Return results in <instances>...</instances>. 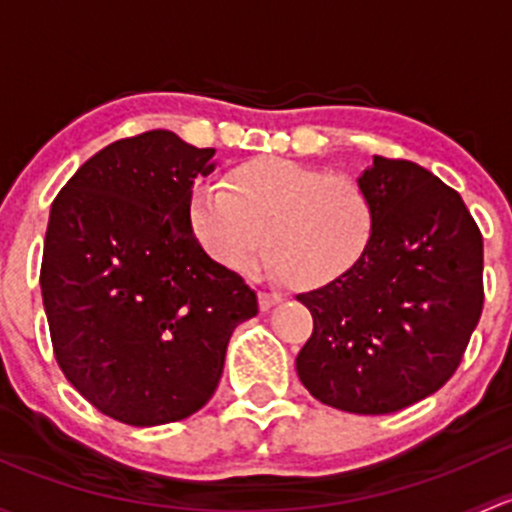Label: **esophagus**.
Instances as JSON below:
<instances>
[{
	"instance_id": "esophagus-1",
	"label": "esophagus",
	"mask_w": 512,
	"mask_h": 512,
	"mask_svg": "<svg viewBox=\"0 0 512 512\" xmlns=\"http://www.w3.org/2000/svg\"><path fill=\"white\" fill-rule=\"evenodd\" d=\"M257 297H260V309H262V312H267V309H272V307H275V304L282 302L280 294H277V292H267V289H260V292H257Z\"/></svg>"
}]
</instances>
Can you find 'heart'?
Returning <instances> with one entry per match:
<instances>
[{"mask_svg": "<svg viewBox=\"0 0 512 512\" xmlns=\"http://www.w3.org/2000/svg\"><path fill=\"white\" fill-rule=\"evenodd\" d=\"M190 195L195 240L218 265L247 272L262 255L289 287L317 289L347 275L369 250L376 208L352 175L289 158H250Z\"/></svg>", "mask_w": 512, "mask_h": 512, "instance_id": "heart-1", "label": "heart"}]
</instances>
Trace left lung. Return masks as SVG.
I'll use <instances>...</instances> for the list:
<instances>
[{
    "label": "left lung",
    "mask_w": 512,
    "mask_h": 512,
    "mask_svg": "<svg viewBox=\"0 0 512 512\" xmlns=\"http://www.w3.org/2000/svg\"><path fill=\"white\" fill-rule=\"evenodd\" d=\"M356 180L374 237L347 275L297 294L314 319L297 374L322 404L391 414L461 364L483 309V237L461 195L411 160L374 156Z\"/></svg>",
    "instance_id": "8db88e82"
}]
</instances>
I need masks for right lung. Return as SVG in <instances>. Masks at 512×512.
Returning <instances> with one entry per match:
<instances>
[{"label": "right lung", "mask_w": 512, "mask_h": 512, "mask_svg": "<svg viewBox=\"0 0 512 512\" xmlns=\"http://www.w3.org/2000/svg\"><path fill=\"white\" fill-rule=\"evenodd\" d=\"M215 148L173 131L111 143L51 203L41 299L66 379L101 414L160 426L203 409L257 294L190 227Z\"/></svg>", "instance_id": "1"}]
</instances>
